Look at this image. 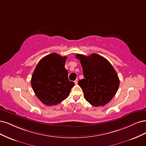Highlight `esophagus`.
<instances>
[{
  "label": "esophagus",
  "instance_id": "34e87169",
  "mask_svg": "<svg viewBox=\"0 0 146 146\" xmlns=\"http://www.w3.org/2000/svg\"><path fill=\"white\" fill-rule=\"evenodd\" d=\"M74 82L75 84H78V79H76V80H75V81H74Z\"/></svg>",
  "mask_w": 146,
  "mask_h": 146
}]
</instances>
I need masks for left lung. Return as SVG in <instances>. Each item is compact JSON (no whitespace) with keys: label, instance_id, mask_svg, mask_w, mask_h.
<instances>
[{"label":"left lung","instance_id":"left-lung-1","mask_svg":"<svg viewBox=\"0 0 146 146\" xmlns=\"http://www.w3.org/2000/svg\"><path fill=\"white\" fill-rule=\"evenodd\" d=\"M80 60L84 79L79 80L84 98L95 107L104 106L116 93L119 79L111 64L102 56L93 53L88 56L77 54Z\"/></svg>","mask_w":146,"mask_h":146}]
</instances>
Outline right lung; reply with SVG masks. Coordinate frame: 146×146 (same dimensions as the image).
Returning a JSON list of instances; mask_svg holds the SVG:
<instances>
[{"label": "right lung", "instance_id": "obj_1", "mask_svg": "<svg viewBox=\"0 0 146 146\" xmlns=\"http://www.w3.org/2000/svg\"><path fill=\"white\" fill-rule=\"evenodd\" d=\"M66 56L53 53L40 60L33 73L31 84L37 98L48 106L58 104L70 95L74 83L69 81L65 68Z\"/></svg>", "mask_w": 146, "mask_h": 146}]
</instances>
